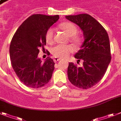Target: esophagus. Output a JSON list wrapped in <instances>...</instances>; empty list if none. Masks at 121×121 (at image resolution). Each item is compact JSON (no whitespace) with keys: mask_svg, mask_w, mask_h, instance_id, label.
Returning <instances> with one entry per match:
<instances>
[{"mask_svg":"<svg viewBox=\"0 0 121 121\" xmlns=\"http://www.w3.org/2000/svg\"><path fill=\"white\" fill-rule=\"evenodd\" d=\"M60 60H61V58H60L55 57V58H54V59H53V61H54L55 62H56V61H60Z\"/></svg>","mask_w":121,"mask_h":121,"instance_id":"obj_1","label":"esophagus"}]
</instances>
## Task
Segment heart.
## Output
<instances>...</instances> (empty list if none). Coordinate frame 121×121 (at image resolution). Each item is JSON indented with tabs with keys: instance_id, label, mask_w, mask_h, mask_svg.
Segmentation results:
<instances>
[{
	"instance_id": "obj_1",
	"label": "heart",
	"mask_w": 121,
	"mask_h": 121,
	"mask_svg": "<svg viewBox=\"0 0 121 121\" xmlns=\"http://www.w3.org/2000/svg\"><path fill=\"white\" fill-rule=\"evenodd\" d=\"M60 28L71 37V40L76 43H79L81 38L76 35L78 28L74 24L70 22H65L60 24ZM54 29L50 28L45 33V38L47 43L52 44L53 42ZM74 51V48L70 45H57L52 49V53L54 56L60 58H65Z\"/></svg>"
}]
</instances>
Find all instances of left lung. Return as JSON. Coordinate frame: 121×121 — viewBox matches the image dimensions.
Wrapping results in <instances>:
<instances>
[{"label": "left lung", "instance_id": "8db88e82", "mask_svg": "<svg viewBox=\"0 0 121 121\" xmlns=\"http://www.w3.org/2000/svg\"><path fill=\"white\" fill-rule=\"evenodd\" d=\"M65 18L78 25L83 32L84 41L74 57L83 60L77 67L69 63L68 76L72 84L80 89L91 88L103 78L110 63L109 37L99 22L88 14L68 15Z\"/></svg>", "mask_w": 121, "mask_h": 121}]
</instances>
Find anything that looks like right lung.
<instances>
[{
    "label": "right lung",
    "mask_w": 121,
    "mask_h": 121,
    "mask_svg": "<svg viewBox=\"0 0 121 121\" xmlns=\"http://www.w3.org/2000/svg\"><path fill=\"white\" fill-rule=\"evenodd\" d=\"M60 18L58 15L34 14L27 18L17 29L10 45V56L14 71L25 86L33 89L48 82L55 63L48 56L44 63L38 57L39 48L46 45L47 29Z\"/></svg>",
    "instance_id": "obj_1"
}]
</instances>
